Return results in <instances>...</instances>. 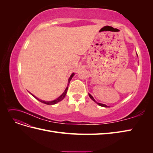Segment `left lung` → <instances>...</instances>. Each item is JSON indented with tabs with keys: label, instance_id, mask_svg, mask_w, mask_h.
Wrapping results in <instances>:
<instances>
[{
	"label": "left lung",
	"instance_id": "1",
	"mask_svg": "<svg viewBox=\"0 0 153 153\" xmlns=\"http://www.w3.org/2000/svg\"><path fill=\"white\" fill-rule=\"evenodd\" d=\"M89 97H90V98H91V99H92V100H93L94 101V102H96L97 104H98V105H100V106H103V107H107V106H106V105H105V104H102V103H97L96 102V101H95V100L94 99V98H93V97H92L90 94H89Z\"/></svg>",
	"mask_w": 153,
	"mask_h": 153
}]
</instances>
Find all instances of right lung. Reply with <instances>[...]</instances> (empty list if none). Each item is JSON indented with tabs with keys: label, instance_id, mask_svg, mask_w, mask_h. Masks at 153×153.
<instances>
[{
	"label": "right lung",
	"instance_id": "1",
	"mask_svg": "<svg viewBox=\"0 0 153 153\" xmlns=\"http://www.w3.org/2000/svg\"><path fill=\"white\" fill-rule=\"evenodd\" d=\"M74 75H75V73H72V74H71V76H70V77L69 78V80H68V83H69V82L71 81V78L73 77V76H74ZM68 85H69V84L68 85V86H67V87H66V89H65V91H64V92H63V93H62L61 96H60L59 97H58V98H57V99H55V100L50 101H43V100H39V98H37V97H36L34 95H33V94H32V93H30V92H29V93H30L32 96H33L36 100H39V101H40V102H41V103H45V104H47V105H55V104L57 103L58 102H59V101H61V100H62L64 98V97L66 96V93H67V91H68Z\"/></svg>",
	"mask_w": 153,
	"mask_h": 153
}]
</instances>
